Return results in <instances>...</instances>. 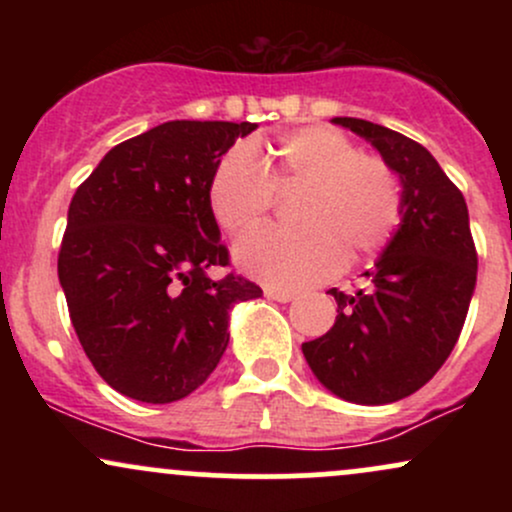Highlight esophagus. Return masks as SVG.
I'll return each instance as SVG.
<instances>
[{"instance_id": "esophagus-1", "label": "esophagus", "mask_w": 512, "mask_h": 512, "mask_svg": "<svg viewBox=\"0 0 512 512\" xmlns=\"http://www.w3.org/2000/svg\"><path fill=\"white\" fill-rule=\"evenodd\" d=\"M264 296L272 298V301H279V303H289L296 298V293L286 291V289H276V286H267V289H264Z\"/></svg>"}]
</instances>
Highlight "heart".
<instances>
[{"instance_id":"obj_1","label":"heart","mask_w":512,"mask_h":512,"mask_svg":"<svg viewBox=\"0 0 512 512\" xmlns=\"http://www.w3.org/2000/svg\"><path fill=\"white\" fill-rule=\"evenodd\" d=\"M233 146L209 180V209L228 236L267 219L274 192L301 187L291 219L298 228H264L240 240L236 260L274 286H308L346 260L383 250L402 221V187L385 158L363 154L351 137L327 125L293 129L257 149Z\"/></svg>"}]
</instances>
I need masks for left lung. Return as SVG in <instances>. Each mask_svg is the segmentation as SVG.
Returning a JSON list of instances; mask_svg holds the SVG:
<instances>
[{
	"mask_svg": "<svg viewBox=\"0 0 512 512\" xmlns=\"http://www.w3.org/2000/svg\"><path fill=\"white\" fill-rule=\"evenodd\" d=\"M363 137L402 182V221L356 293L330 289L332 330L303 344L315 378L356 404H390L424 387L460 337L477 248L467 202L421 144L358 117H334Z\"/></svg>",
	"mask_w": 512,
	"mask_h": 512,
	"instance_id": "8db88e82",
	"label": "left lung"
}]
</instances>
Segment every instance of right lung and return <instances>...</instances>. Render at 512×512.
I'll list each match as a JSON object with an SVG mask.
<instances>
[{"mask_svg": "<svg viewBox=\"0 0 512 512\" xmlns=\"http://www.w3.org/2000/svg\"><path fill=\"white\" fill-rule=\"evenodd\" d=\"M255 122H163L117 144L74 192L57 274L88 361L113 390L178 402L219 366L228 313L262 289L226 267L209 209L221 156Z\"/></svg>", "mask_w": 512, "mask_h": 512, "instance_id": "right-lung-1", "label": "right lung"}]
</instances>
